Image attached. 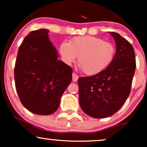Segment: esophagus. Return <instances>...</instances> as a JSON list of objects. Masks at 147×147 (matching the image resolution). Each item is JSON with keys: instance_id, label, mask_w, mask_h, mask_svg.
<instances>
[{"instance_id": "obj_1", "label": "esophagus", "mask_w": 147, "mask_h": 147, "mask_svg": "<svg viewBox=\"0 0 147 147\" xmlns=\"http://www.w3.org/2000/svg\"><path fill=\"white\" fill-rule=\"evenodd\" d=\"M78 78H79V76L77 75V74H75V72H73L72 73V81H73L74 82H76L77 80H78Z\"/></svg>"}]
</instances>
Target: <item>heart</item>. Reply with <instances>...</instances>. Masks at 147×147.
I'll use <instances>...</instances> for the list:
<instances>
[{"mask_svg":"<svg viewBox=\"0 0 147 147\" xmlns=\"http://www.w3.org/2000/svg\"><path fill=\"white\" fill-rule=\"evenodd\" d=\"M59 52L65 63L71 64L78 56L77 63L87 75H95L106 70L114 59L115 47L111 42L92 36L72 38L69 43L63 42Z\"/></svg>","mask_w":147,"mask_h":147,"instance_id":"obj_1","label":"heart"}]
</instances>
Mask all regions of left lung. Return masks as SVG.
Here are the masks:
<instances>
[{
    "instance_id": "8db88e82",
    "label": "left lung",
    "mask_w": 147,
    "mask_h": 147,
    "mask_svg": "<svg viewBox=\"0 0 147 147\" xmlns=\"http://www.w3.org/2000/svg\"><path fill=\"white\" fill-rule=\"evenodd\" d=\"M116 43L114 59L106 70L90 77H79V104L86 114L104 118L121 109L131 92L136 70L134 49L119 34L111 32Z\"/></svg>"
}]
</instances>
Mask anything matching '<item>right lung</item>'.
I'll use <instances>...</instances> for the list:
<instances>
[{
  "label": "right lung",
  "instance_id": "1",
  "mask_svg": "<svg viewBox=\"0 0 147 147\" xmlns=\"http://www.w3.org/2000/svg\"><path fill=\"white\" fill-rule=\"evenodd\" d=\"M48 30L32 31L18 48L14 80L20 101L30 112L48 115L57 110L72 82V69L60 60Z\"/></svg>",
  "mask_w": 147,
  "mask_h": 147
}]
</instances>
